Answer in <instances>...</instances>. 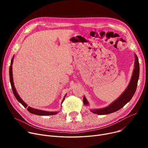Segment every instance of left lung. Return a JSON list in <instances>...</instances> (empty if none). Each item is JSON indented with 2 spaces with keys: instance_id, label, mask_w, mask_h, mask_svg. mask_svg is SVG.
Listing matches in <instances>:
<instances>
[{
  "instance_id": "1",
  "label": "left lung",
  "mask_w": 148,
  "mask_h": 148,
  "mask_svg": "<svg viewBox=\"0 0 148 148\" xmlns=\"http://www.w3.org/2000/svg\"><path fill=\"white\" fill-rule=\"evenodd\" d=\"M135 65L133 74L127 89L123 92V94L120 96L119 98H118V99H116L115 101H114L110 106L103 108H101V109L91 110L92 112L98 114H107L112 113L121 109V108H122L131 100L132 97H133L134 94H135L139 77V63L136 54H135ZM83 103L84 105L88 104V101L84 97H83Z\"/></svg>"
}]
</instances>
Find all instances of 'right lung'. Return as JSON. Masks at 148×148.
Returning <instances> with one entry per match:
<instances>
[{"label": "right lung", "mask_w": 148, "mask_h": 148, "mask_svg": "<svg viewBox=\"0 0 148 148\" xmlns=\"http://www.w3.org/2000/svg\"><path fill=\"white\" fill-rule=\"evenodd\" d=\"M12 62H13V58L11 60V64L10 67V83H11V88H12V90L13 92V94L14 95V96L16 98V99L18 101V102H20L23 106H24L25 108L27 107V105L24 103V101L20 98V96L18 95L17 92H16V90H15V88L14 87V82H13V78H12ZM66 96V95H65ZM65 97L64 98V99L62 100V102L64 101V100L65 99ZM27 110L31 113L33 114H35L37 115H53V114H55L57 113V112H46V111H43V110H37V109H35V108H33L32 107H28L27 108Z\"/></svg>", "instance_id": "right-lung-1"}]
</instances>
